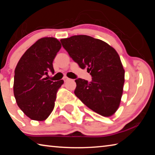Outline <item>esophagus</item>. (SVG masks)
Masks as SVG:
<instances>
[{"label":"esophagus","instance_id":"obj_1","mask_svg":"<svg viewBox=\"0 0 155 155\" xmlns=\"http://www.w3.org/2000/svg\"><path fill=\"white\" fill-rule=\"evenodd\" d=\"M69 80H70V78H68L67 77H64V82H66V81H69Z\"/></svg>","mask_w":155,"mask_h":155}]
</instances>
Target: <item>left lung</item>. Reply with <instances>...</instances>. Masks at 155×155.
Returning <instances> with one entry per match:
<instances>
[{
	"label": "left lung",
	"mask_w": 155,
	"mask_h": 155,
	"mask_svg": "<svg viewBox=\"0 0 155 155\" xmlns=\"http://www.w3.org/2000/svg\"><path fill=\"white\" fill-rule=\"evenodd\" d=\"M61 43L81 69L86 68L90 82L77 78L76 96L92 111L111 116L118 108L124 83V70L115 50L92 37L80 35L61 39Z\"/></svg>",
	"instance_id": "1"
}]
</instances>
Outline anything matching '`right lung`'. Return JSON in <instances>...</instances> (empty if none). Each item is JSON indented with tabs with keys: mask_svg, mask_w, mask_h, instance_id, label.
Masks as SVG:
<instances>
[{
	"mask_svg": "<svg viewBox=\"0 0 155 155\" xmlns=\"http://www.w3.org/2000/svg\"><path fill=\"white\" fill-rule=\"evenodd\" d=\"M61 47L56 38H41L25 52L15 67V101L31 120H45L53 110L57 91L64 81L53 82L46 75L49 71L54 73L52 61Z\"/></svg>",
	"mask_w": 155,
	"mask_h": 155,
	"instance_id": "1",
	"label": "right lung"
}]
</instances>
